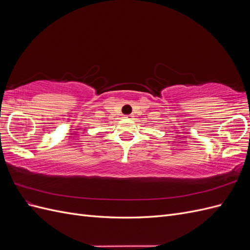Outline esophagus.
I'll return each instance as SVG.
<instances>
[{"label": "esophagus", "mask_w": 250, "mask_h": 250, "mask_svg": "<svg viewBox=\"0 0 250 250\" xmlns=\"http://www.w3.org/2000/svg\"><path fill=\"white\" fill-rule=\"evenodd\" d=\"M124 118H125V119H129V120H130V119H132V118H133V116H132V115H126Z\"/></svg>", "instance_id": "34e87169"}]
</instances>
